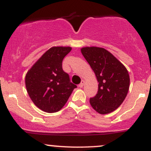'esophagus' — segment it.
Listing matches in <instances>:
<instances>
[{"label":"esophagus","instance_id":"esophagus-1","mask_svg":"<svg viewBox=\"0 0 151 151\" xmlns=\"http://www.w3.org/2000/svg\"><path fill=\"white\" fill-rule=\"evenodd\" d=\"M84 83H85V81H84V80H81V83H80V84H79V87H83V86L84 85Z\"/></svg>","mask_w":151,"mask_h":151}]
</instances>
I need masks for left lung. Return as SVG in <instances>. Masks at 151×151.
Here are the masks:
<instances>
[{
  "label": "left lung",
  "mask_w": 151,
  "mask_h": 151,
  "mask_svg": "<svg viewBox=\"0 0 151 151\" xmlns=\"http://www.w3.org/2000/svg\"><path fill=\"white\" fill-rule=\"evenodd\" d=\"M81 52L99 82L97 93L90 98V104L101 114L114 111L120 106L129 91V72L124 65L104 48L86 47L81 48Z\"/></svg>",
  "instance_id": "8db88e82"
}]
</instances>
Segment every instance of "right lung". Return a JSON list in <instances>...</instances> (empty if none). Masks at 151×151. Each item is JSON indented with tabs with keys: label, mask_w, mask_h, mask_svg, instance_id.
Returning a JSON list of instances; mask_svg holds the SVG:
<instances>
[{
	"label": "right lung",
	"mask_w": 151,
	"mask_h": 151,
	"mask_svg": "<svg viewBox=\"0 0 151 151\" xmlns=\"http://www.w3.org/2000/svg\"><path fill=\"white\" fill-rule=\"evenodd\" d=\"M70 47H53L43 54L25 76L27 91L36 106L55 113L65 106L75 84L62 70V60Z\"/></svg>",
	"instance_id": "1"
}]
</instances>
